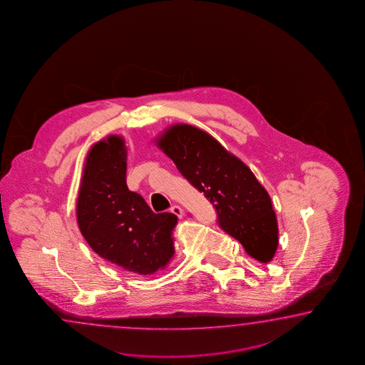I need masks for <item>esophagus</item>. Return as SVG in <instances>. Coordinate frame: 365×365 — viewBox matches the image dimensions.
I'll list each match as a JSON object with an SVG mask.
<instances>
[{
  "mask_svg": "<svg viewBox=\"0 0 365 365\" xmlns=\"http://www.w3.org/2000/svg\"><path fill=\"white\" fill-rule=\"evenodd\" d=\"M172 214L176 215V216H179V217H182L184 216V210L178 206V205H173L171 207Z\"/></svg>",
  "mask_w": 365,
  "mask_h": 365,
  "instance_id": "1",
  "label": "esophagus"
}]
</instances>
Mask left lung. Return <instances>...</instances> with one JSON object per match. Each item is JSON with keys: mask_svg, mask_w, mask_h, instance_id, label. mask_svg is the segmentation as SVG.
<instances>
[{"mask_svg": "<svg viewBox=\"0 0 365 365\" xmlns=\"http://www.w3.org/2000/svg\"><path fill=\"white\" fill-rule=\"evenodd\" d=\"M157 145L212 203L220 228L250 257L271 262L279 245L277 219L269 194L250 168L207 132L189 124L165 129Z\"/></svg>", "mask_w": 365, "mask_h": 365, "instance_id": "1", "label": "left lung"}]
</instances>
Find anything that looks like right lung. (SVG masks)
Returning <instances> with one entry per match:
<instances>
[{
	"instance_id": "1",
	"label": "right lung",
	"mask_w": 365,
	"mask_h": 365,
	"mask_svg": "<svg viewBox=\"0 0 365 365\" xmlns=\"http://www.w3.org/2000/svg\"><path fill=\"white\" fill-rule=\"evenodd\" d=\"M127 149L111 135L88 153L76 203L80 232L101 257L138 274L163 269L175 254L178 216L155 214L125 181Z\"/></svg>"
}]
</instances>
